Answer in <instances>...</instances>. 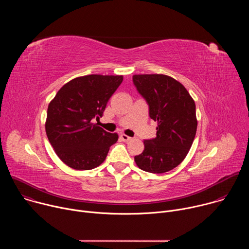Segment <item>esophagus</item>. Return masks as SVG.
<instances>
[{
	"mask_svg": "<svg viewBox=\"0 0 249 249\" xmlns=\"http://www.w3.org/2000/svg\"><path fill=\"white\" fill-rule=\"evenodd\" d=\"M120 139H121L123 142H129V141L132 140L131 137H129V136H127V135H125V134H121V135H120Z\"/></svg>",
	"mask_w": 249,
	"mask_h": 249,
	"instance_id": "34e87169",
	"label": "esophagus"
}]
</instances>
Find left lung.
I'll list each match as a JSON object with an SVG mask.
<instances>
[{"instance_id":"left-lung-1","label":"left lung","mask_w":249,"mask_h":249,"mask_svg":"<svg viewBox=\"0 0 249 249\" xmlns=\"http://www.w3.org/2000/svg\"><path fill=\"white\" fill-rule=\"evenodd\" d=\"M133 82L149 104L150 117L158 122L157 137L144 141L145 149L135 162L148 172H167L183 161L193 144L194 99L182 84L166 75H134Z\"/></svg>"}]
</instances>
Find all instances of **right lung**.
I'll list each match as a JSON object with an SVG mask.
<instances>
[{"label": "right lung", "mask_w": 249, "mask_h": 249, "mask_svg": "<svg viewBox=\"0 0 249 249\" xmlns=\"http://www.w3.org/2000/svg\"><path fill=\"white\" fill-rule=\"evenodd\" d=\"M123 76L88 75L65 84L50 101L45 130L58 158L77 170L100 165L118 140L92 123L102 116Z\"/></svg>", "instance_id": "1"}]
</instances>
